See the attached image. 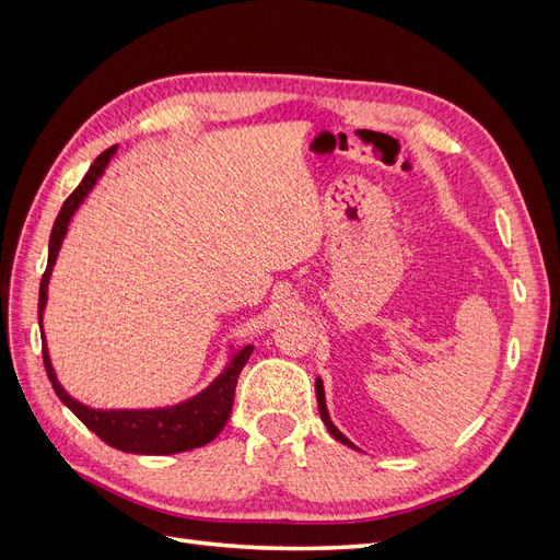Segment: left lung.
<instances>
[{
  "label": "left lung",
  "instance_id": "obj_1",
  "mask_svg": "<svg viewBox=\"0 0 560 560\" xmlns=\"http://www.w3.org/2000/svg\"><path fill=\"white\" fill-rule=\"evenodd\" d=\"M315 395H317V409H319V418H322V422H325L327 425V430H329V434L336 439V442H341V444H346V446H350V448H354V444L350 442V439L338 430L334 422H331V418H329V411H327V401H325V385H322V381L319 378H315Z\"/></svg>",
  "mask_w": 560,
  "mask_h": 560
}]
</instances>
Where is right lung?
<instances>
[{
    "instance_id": "obj_1",
    "label": "right lung",
    "mask_w": 560,
    "mask_h": 560,
    "mask_svg": "<svg viewBox=\"0 0 560 560\" xmlns=\"http://www.w3.org/2000/svg\"><path fill=\"white\" fill-rule=\"evenodd\" d=\"M116 149H118L116 144L109 147L93 161L86 177L81 179V184L70 194V198L62 202V208L56 217L54 231H50L48 264H46L42 284H39V329H42L44 366H46L48 381H50V385H54L60 401L83 422V425L103 439L105 444H109L112 448L124 451V453L173 455V453L206 446L219 432L224 430L226 420L231 416L235 385H238V376H241L243 366L247 364L254 346H245L241 350H235L229 358V364L224 366L222 374H219L206 389H202V393L194 395L191 399L173 404V406H163V409H109V411H103V409H91V406L81 404L74 397L67 395V389L60 385V381L56 376L54 364H50L44 327H42V317H44V308H46V299H48V280H50V273H54L60 245L67 235V226H70L72 217L79 210L81 202L86 200V196L93 191L97 179L105 175L109 161L116 154Z\"/></svg>"
}]
</instances>
